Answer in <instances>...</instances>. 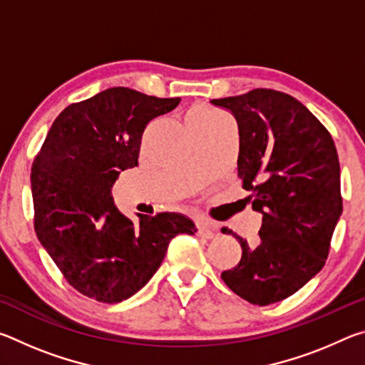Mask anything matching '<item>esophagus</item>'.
<instances>
[{
  "mask_svg": "<svg viewBox=\"0 0 365 365\" xmlns=\"http://www.w3.org/2000/svg\"><path fill=\"white\" fill-rule=\"evenodd\" d=\"M217 232H219L217 225L211 224V222H201V224H197V232H196L197 237L211 240L217 235Z\"/></svg>",
  "mask_w": 365,
  "mask_h": 365,
  "instance_id": "34e87169",
  "label": "esophagus"
}]
</instances>
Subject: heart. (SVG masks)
<instances>
[{
  "instance_id": "b5f03b06",
  "label": "heart",
  "mask_w": 365,
  "mask_h": 365,
  "mask_svg": "<svg viewBox=\"0 0 365 365\" xmlns=\"http://www.w3.org/2000/svg\"><path fill=\"white\" fill-rule=\"evenodd\" d=\"M222 117L215 113H211L207 109H195L191 110L188 115V123H197V125H206V123H212L220 120Z\"/></svg>"
}]
</instances>
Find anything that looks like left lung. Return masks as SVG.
Listing matches in <instances>:
<instances>
[{
  "mask_svg": "<svg viewBox=\"0 0 365 365\" xmlns=\"http://www.w3.org/2000/svg\"><path fill=\"white\" fill-rule=\"evenodd\" d=\"M235 115L240 133L238 177L262 214L259 242L222 280L251 304L267 306L298 292L322 270L343 211L339 163L331 135L296 98L256 88L211 100Z\"/></svg>",
  "mask_w": 365,
  "mask_h": 365,
  "instance_id": "left-lung-1",
  "label": "left lung"
}]
</instances>
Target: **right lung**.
Wrapping results in <instances>:
<instances>
[{
	"instance_id": "obj_1",
	"label": "right lung",
	"mask_w": 365,
	"mask_h": 365,
	"mask_svg": "<svg viewBox=\"0 0 365 365\" xmlns=\"http://www.w3.org/2000/svg\"><path fill=\"white\" fill-rule=\"evenodd\" d=\"M180 98H156L114 86L61 113L32 165L34 225L69 285L100 302H120L156 274L178 233L195 235L177 212L123 215L110 188L138 165L148 122L170 113Z\"/></svg>"
}]
</instances>
